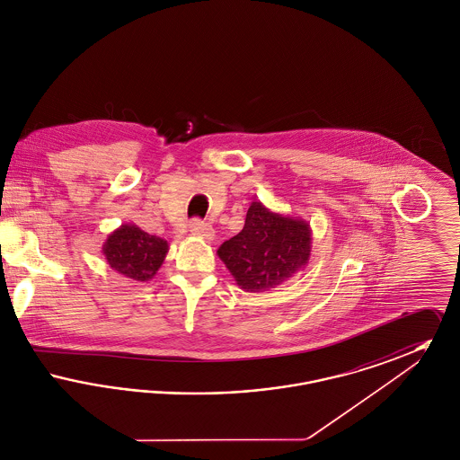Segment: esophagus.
I'll return each instance as SVG.
<instances>
[{
	"label": "esophagus",
	"instance_id": "34e87169",
	"mask_svg": "<svg viewBox=\"0 0 460 460\" xmlns=\"http://www.w3.org/2000/svg\"><path fill=\"white\" fill-rule=\"evenodd\" d=\"M190 231H191L193 236L203 238V240H214V236H216L214 227L208 222H203V220L199 219L191 220Z\"/></svg>",
	"mask_w": 460,
	"mask_h": 460
}]
</instances>
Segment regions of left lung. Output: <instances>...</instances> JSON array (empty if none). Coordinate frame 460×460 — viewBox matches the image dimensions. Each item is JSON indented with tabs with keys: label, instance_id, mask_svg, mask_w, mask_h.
<instances>
[{
	"label": "left lung",
	"instance_id": "obj_1",
	"mask_svg": "<svg viewBox=\"0 0 460 460\" xmlns=\"http://www.w3.org/2000/svg\"><path fill=\"white\" fill-rule=\"evenodd\" d=\"M312 252L306 220L289 217L252 201L244 227L217 250L236 285L246 293H265L304 270Z\"/></svg>",
	"mask_w": 460,
	"mask_h": 460
}]
</instances>
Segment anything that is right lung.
Instances as JSON below:
<instances>
[{
	"label": "right lung",
	"mask_w": 460,
	"mask_h": 460,
	"mask_svg": "<svg viewBox=\"0 0 460 460\" xmlns=\"http://www.w3.org/2000/svg\"><path fill=\"white\" fill-rule=\"evenodd\" d=\"M169 243L145 233L136 224H122L103 244L110 267L120 276L146 283L154 278L167 257Z\"/></svg>",
	"instance_id": "add662e5"
}]
</instances>
